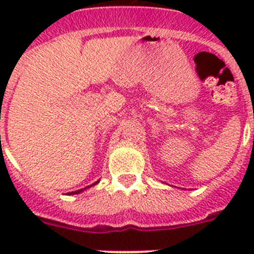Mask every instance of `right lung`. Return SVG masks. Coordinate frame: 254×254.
I'll list each match as a JSON object with an SVG mask.
<instances>
[{
  "label": "right lung",
  "mask_w": 254,
  "mask_h": 254,
  "mask_svg": "<svg viewBox=\"0 0 254 254\" xmlns=\"http://www.w3.org/2000/svg\"><path fill=\"white\" fill-rule=\"evenodd\" d=\"M98 182H99V181H98ZM98 182H95V183H94V185H91V186H95L96 183H98ZM91 186H89V187H91ZM89 187H86V188H89ZM86 188H82V190H75V192H69V193H67V194H77V193H80V192H82V190H86Z\"/></svg>",
  "instance_id": "1"
}]
</instances>
